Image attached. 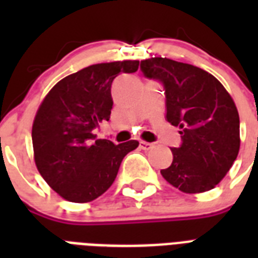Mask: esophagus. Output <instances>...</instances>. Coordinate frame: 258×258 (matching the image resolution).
Segmentation results:
<instances>
[{
	"instance_id": "34e87169",
	"label": "esophagus",
	"mask_w": 258,
	"mask_h": 258,
	"mask_svg": "<svg viewBox=\"0 0 258 258\" xmlns=\"http://www.w3.org/2000/svg\"><path fill=\"white\" fill-rule=\"evenodd\" d=\"M154 147L153 143H149V142H141V149L145 150V151H149Z\"/></svg>"
}]
</instances>
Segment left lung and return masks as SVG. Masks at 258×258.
<instances>
[{
	"mask_svg": "<svg viewBox=\"0 0 258 258\" xmlns=\"http://www.w3.org/2000/svg\"><path fill=\"white\" fill-rule=\"evenodd\" d=\"M145 78L157 80L166 95V119L179 127L180 145L162 176L180 191L216 187L240 150V116L234 101L213 75L166 57L141 61Z\"/></svg>",
	"mask_w": 258,
	"mask_h": 258,
	"instance_id": "left-lung-1",
	"label": "left lung"
}]
</instances>
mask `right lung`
Masks as SVG:
<instances>
[{"mask_svg": "<svg viewBox=\"0 0 258 258\" xmlns=\"http://www.w3.org/2000/svg\"><path fill=\"white\" fill-rule=\"evenodd\" d=\"M138 67L139 61L125 60L83 68L60 80L40 105L32 128L34 162L64 200H96L113 183L123 158L139 145H115L93 135L99 123L109 120L113 79Z\"/></svg>", "mask_w": 258, "mask_h": 258, "instance_id": "right-lung-1", "label": "right lung"}]
</instances>
